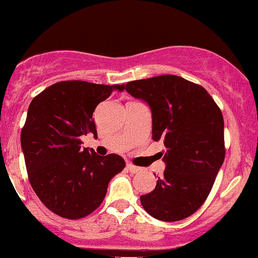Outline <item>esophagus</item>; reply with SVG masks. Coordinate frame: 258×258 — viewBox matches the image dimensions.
<instances>
[{"label":"esophagus","instance_id":"1","mask_svg":"<svg viewBox=\"0 0 258 258\" xmlns=\"http://www.w3.org/2000/svg\"><path fill=\"white\" fill-rule=\"evenodd\" d=\"M127 170L132 173H139L142 171V168L135 166V165H132V164H127Z\"/></svg>","mask_w":258,"mask_h":258}]
</instances>
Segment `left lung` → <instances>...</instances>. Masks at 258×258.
Segmentation results:
<instances>
[{
    "label": "left lung",
    "instance_id": "1",
    "mask_svg": "<svg viewBox=\"0 0 258 258\" xmlns=\"http://www.w3.org/2000/svg\"><path fill=\"white\" fill-rule=\"evenodd\" d=\"M125 90L149 105L153 139L166 148L164 174L142 205L160 221L189 217L205 203L226 155L221 109L205 88L176 75L136 80Z\"/></svg>",
    "mask_w": 258,
    "mask_h": 258
}]
</instances>
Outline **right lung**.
I'll use <instances>...</instances> for the list:
<instances>
[{
    "instance_id": "right-lung-1",
    "label": "right lung",
    "mask_w": 258,
    "mask_h": 258,
    "mask_svg": "<svg viewBox=\"0 0 258 258\" xmlns=\"http://www.w3.org/2000/svg\"><path fill=\"white\" fill-rule=\"evenodd\" d=\"M123 85L60 81L37 94L29 105L20 142L30 184L55 215L79 220L104 200L110 179L125 168L116 154L100 156L82 148L81 136L97 128L93 111Z\"/></svg>"
}]
</instances>
